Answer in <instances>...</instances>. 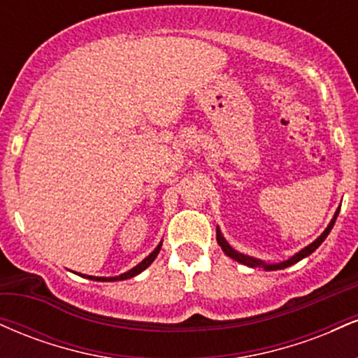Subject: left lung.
<instances>
[{
	"instance_id": "8db88e82",
	"label": "left lung",
	"mask_w": 358,
	"mask_h": 358,
	"mask_svg": "<svg viewBox=\"0 0 358 358\" xmlns=\"http://www.w3.org/2000/svg\"><path fill=\"white\" fill-rule=\"evenodd\" d=\"M338 212H340V207H338V210L335 212L334 219H331L330 224H328V227L324 229V232L322 234V236L318 237V239H316L315 242H311L310 245H306L305 249L299 250L298 254H294V256L287 259V261L278 262V264H266V262H264V261H261V259L250 257V256H245V254L237 252V250L234 249V248H231V244H229V242L224 239V236H222V232H220V229H219V227H217V242H219V245L222 248V250H224V252L227 254L229 257H232L234 261L241 262V264L249 266V268H262L264 271H278V269H285V268H289V266L296 264L298 261H301V259H305L306 256H310L311 252H315V250L318 249L320 245H322V242H323L324 239H327V236H328V234H330L331 229H334V224H335L336 217H338Z\"/></svg>"
}]
</instances>
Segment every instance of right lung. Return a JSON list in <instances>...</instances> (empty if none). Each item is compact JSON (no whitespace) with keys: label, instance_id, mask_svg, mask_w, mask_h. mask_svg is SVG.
I'll use <instances>...</instances> for the list:
<instances>
[{"label":"right lung","instance_id":"obj_1","mask_svg":"<svg viewBox=\"0 0 358 358\" xmlns=\"http://www.w3.org/2000/svg\"><path fill=\"white\" fill-rule=\"evenodd\" d=\"M159 249H162V242H159V244H158V248H156V249L153 250V252L150 254V256L143 259V261L139 262L138 266H134L133 269H129V271H127V273H124V274H119V276H114V278H97V276H85V274H82V276H84V278H87V279H92V281H124V279L134 278V276H136V274L143 273V271H145V269L148 268V266H150L151 262L155 261L156 256H158Z\"/></svg>","mask_w":358,"mask_h":358}]
</instances>
